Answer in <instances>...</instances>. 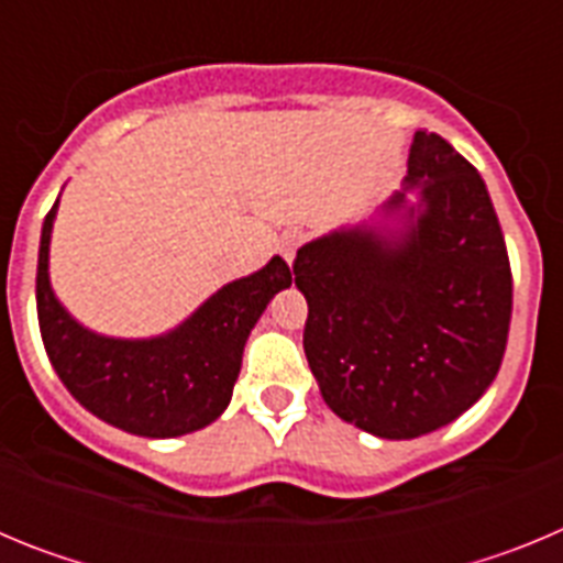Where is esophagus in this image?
I'll list each match as a JSON object with an SVG mask.
<instances>
[{
  "label": "esophagus",
  "mask_w": 563,
  "mask_h": 563,
  "mask_svg": "<svg viewBox=\"0 0 563 563\" xmlns=\"http://www.w3.org/2000/svg\"><path fill=\"white\" fill-rule=\"evenodd\" d=\"M301 242H305V236H301V233H298V231H287L285 236H282V256H285L287 262H292V258H296V251H298V245H301Z\"/></svg>",
  "instance_id": "1"
}]
</instances>
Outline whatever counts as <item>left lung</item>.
Returning <instances> with one entry per match:
<instances>
[{
	"mask_svg": "<svg viewBox=\"0 0 563 563\" xmlns=\"http://www.w3.org/2000/svg\"><path fill=\"white\" fill-rule=\"evenodd\" d=\"M397 231L346 228L296 253L305 355L324 402L383 440L449 426L501 366L514 276L485 180L434 132H415Z\"/></svg>",
	"mask_w": 563,
	"mask_h": 563,
	"instance_id": "8db88e82",
	"label": "left lung"
}]
</instances>
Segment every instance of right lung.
<instances>
[{"label":"right lung","mask_w":563,"mask_h":563,"mask_svg":"<svg viewBox=\"0 0 563 563\" xmlns=\"http://www.w3.org/2000/svg\"><path fill=\"white\" fill-rule=\"evenodd\" d=\"M44 217L36 271V310L44 350L69 395L103 422L137 437H180L225 411L242 366V350L258 316L292 273L282 256L213 292L177 330L146 341L84 330L53 296L47 276L49 231Z\"/></svg>","instance_id":"1"}]
</instances>
